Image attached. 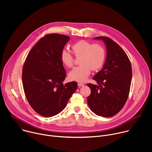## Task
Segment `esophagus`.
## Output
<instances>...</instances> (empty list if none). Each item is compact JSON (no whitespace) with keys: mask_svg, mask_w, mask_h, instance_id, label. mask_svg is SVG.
<instances>
[{"mask_svg":"<svg viewBox=\"0 0 152 152\" xmlns=\"http://www.w3.org/2000/svg\"><path fill=\"white\" fill-rule=\"evenodd\" d=\"M77 85H78L79 86H83L84 85V84L82 83H78Z\"/></svg>","mask_w":152,"mask_h":152,"instance_id":"obj_1","label":"esophagus"}]
</instances>
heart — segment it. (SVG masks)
I'll return each instance as SVG.
<instances>
[{"label": "heart", "mask_w": 152, "mask_h": 152, "mask_svg": "<svg viewBox=\"0 0 152 152\" xmlns=\"http://www.w3.org/2000/svg\"><path fill=\"white\" fill-rule=\"evenodd\" d=\"M72 53L75 57L79 58V65L73 69L69 73V77L71 80L79 82H85L87 79L91 70L100 69L104 63L106 51L103 46L86 40H80L72 46ZM61 61L63 66L70 68L73 66L74 58L67 50H63L61 53Z\"/></svg>", "instance_id": "obj_1"}]
</instances>
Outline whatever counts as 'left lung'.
Here are the masks:
<instances>
[{
	"mask_svg": "<svg viewBox=\"0 0 152 152\" xmlns=\"http://www.w3.org/2000/svg\"><path fill=\"white\" fill-rule=\"evenodd\" d=\"M106 46L107 56L102 70L93 78L98 85L87 83L91 94L87 103L97 115L111 117L124 106L130 91L132 76L131 61L122 48L112 39L98 37Z\"/></svg>",
	"mask_w": 152,
	"mask_h": 152,
	"instance_id": "obj_1",
	"label": "left lung"
}]
</instances>
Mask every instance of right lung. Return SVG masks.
<instances>
[{
	"instance_id": "1",
	"label": "right lung",
	"mask_w": 152,
	"mask_h": 152,
	"mask_svg": "<svg viewBox=\"0 0 152 152\" xmlns=\"http://www.w3.org/2000/svg\"><path fill=\"white\" fill-rule=\"evenodd\" d=\"M69 39V36L62 34H46L25 59L22 71L24 92L32 109L43 117L61 113L76 90L75 81L62 83L66 72L61 53Z\"/></svg>"
}]
</instances>
